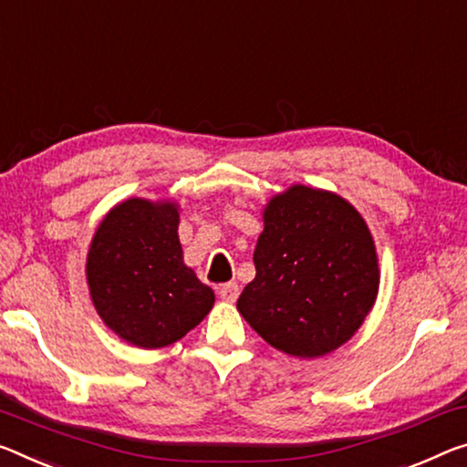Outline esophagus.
I'll return each instance as SVG.
<instances>
[{"mask_svg":"<svg viewBox=\"0 0 467 467\" xmlns=\"http://www.w3.org/2000/svg\"><path fill=\"white\" fill-rule=\"evenodd\" d=\"M218 295H220L222 301L234 303L236 299H239V285H236V283L220 285V286H218Z\"/></svg>","mask_w":467,"mask_h":467,"instance_id":"obj_1","label":"esophagus"}]
</instances>
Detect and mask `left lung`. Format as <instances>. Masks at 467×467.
<instances>
[{
    "label": "left lung",
    "instance_id": "left-lung-1",
    "mask_svg": "<svg viewBox=\"0 0 467 467\" xmlns=\"http://www.w3.org/2000/svg\"><path fill=\"white\" fill-rule=\"evenodd\" d=\"M255 278L236 309L274 349L322 358L345 345L372 312L380 286L372 233L332 191L293 184L264 207Z\"/></svg>",
    "mask_w": 467,
    "mask_h": 467
}]
</instances>
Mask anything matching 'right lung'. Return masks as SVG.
I'll return each mask as SVG.
<instances>
[{"mask_svg": "<svg viewBox=\"0 0 467 467\" xmlns=\"http://www.w3.org/2000/svg\"><path fill=\"white\" fill-rule=\"evenodd\" d=\"M181 205L124 199L99 222L87 254V285L106 327L140 349L181 340L216 295L182 262Z\"/></svg>", "mask_w": 467, "mask_h": 467, "instance_id": "1", "label": "right lung"}]
</instances>
